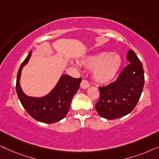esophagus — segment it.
I'll list each match as a JSON object with an SVG mask.
<instances>
[{
  "label": "esophagus",
  "instance_id": "obj_1",
  "mask_svg": "<svg viewBox=\"0 0 159 159\" xmlns=\"http://www.w3.org/2000/svg\"><path fill=\"white\" fill-rule=\"evenodd\" d=\"M89 86V83L87 80H85V79L82 80L81 83V87L82 89H86V88H88Z\"/></svg>",
  "mask_w": 159,
  "mask_h": 159
}]
</instances>
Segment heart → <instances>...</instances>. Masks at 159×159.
Returning a JSON list of instances; mask_svg holds the SVG:
<instances>
[{
    "label": "heart",
    "instance_id": "1",
    "mask_svg": "<svg viewBox=\"0 0 159 159\" xmlns=\"http://www.w3.org/2000/svg\"><path fill=\"white\" fill-rule=\"evenodd\" d=\"M121 57L116 53L101 52L89 56L82 61V65L93 70V78L100 84H108L114 80L122 66Z\"/></svg>",
    "mask_w": 159,
    "mask_h": 159
}]
</instances>
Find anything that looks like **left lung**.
Returning <instances> with one entry per match:
<instances>
[{
  "instance_id": "1",
  "label": "left lung",
  "mask_w": 159,
  "mask_h": 159,
  "mask_svg": "<svg viewBox=\"0 0 159 159\" xmlns=\"http://www.w3.org/2000/svg\"><path fill=\"white\" fill-rule=\"evenodd\" d=\"M128 65L115 81L99 86L100 98L95 108L102 117L114 120L127 115L134 110L143 90L144 70L142 62L133 50L127 53Z\"/></svg>"
}]
</instances>
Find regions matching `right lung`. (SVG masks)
<instances>
[{
    "instance_id": "1",
    "label": "right lung",
    "mask_w": 159,
    "mask_h": 159,
    "mask_svg": "<svg viewBox=\"0 0 159 159\" xmlns=\"http://www.w3.org/2000/svg\"><path fill=\"white\" fill-rule=\"evenodd\" d=\"M31 55L30 52L17 72L16 92L18 98L28 114L37 121L45 123L59 122L67 115L72 99L79 89L82 78H75L70 75H64L60 78L55 88L45 97L41 98L28 97L22 91L20 78L22 68L28 63Z\"/></svg>"
}]
</instances>
